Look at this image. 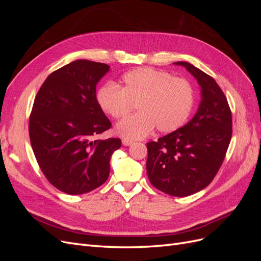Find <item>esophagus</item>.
<instances>
[{
  "mask_svg": "<svg viewBox=\"0 0 261 261\" xmlns=\"http://www.w3.org/2000/svg\"><path fill=\"white\" fill-rule=\"evenodd\" d=\"M133 143H134V141H132V140L125 139V138L122 139V144H123L124 146H130V145H133Z\"/></svg>",
  "mask_w": 261,
  "mask_h": 261,
  "instance_id": "obj_1",
  "label": "esophagus"
}]
</instances>
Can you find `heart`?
<instances>
[{
	"label": "heart",
	"mask_w": 261,
	"mask_h": 261,
	"mask_svg": "<svg viewBox=\"0 0 261 261\" xmlns=\"http://www.w3.org/2000/svg\"><path fill=\"white\" fill-rule=\"evenodd\" d=\"M97 101L113 118L127 115L136 105L138 113L118 122L115 133L125 139L137 140L148 136L154 126L162 134L180 128L192 114L195 91L184 78L141 67L124 74L120 88L114 84L102 86Z\"/></svg>",
	"instance_id": "obj_1"
}]
</instances>
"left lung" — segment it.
I'll return each instance as SVG.
<instances>
[{
  "instance_id": "8db88e82",
  "label": "left lung",
  "mask_w": 261,
  "mask_h": 261,
  "mask_svg": "<svg viewBox=\"0 0 261 261\" xmlns=\"http://www.w3.org/2000/svg\"><path fill=\"white\" fill-rule=\"evenodd\" d=\"M185 67L200 87L201 101L183 127L147 144V174L159 191L186 197L207 187L222 164L232 137V114L216 81L188 62Z\"/></svg>"
}]
</instances>
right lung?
Wrapping results in <instances>:
<instances>
[{
	"label": "right lung",
	"mask_w": 261,
	"mask_h": 261,
	"mask_svg": "<svg viewBox=\"0 0 261 261\" xmlns=\"http://www.w3.org/2000/svg\"><path fill=\"white\" fill-rule=\"evenodd\" d=\"M110 70L105 63L76 60L59 68L39 89L29 118V136L44 176L68 195L89 193L110 174L118 138L94 139L111 127L98 105L96 87Z\"/></svg>",
	"instance_id": "add662e5"
}]
</instances>
